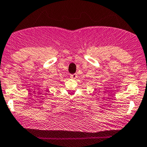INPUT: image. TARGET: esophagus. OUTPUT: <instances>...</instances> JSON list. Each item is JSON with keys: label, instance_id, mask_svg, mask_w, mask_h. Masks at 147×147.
<instances>
[{"label": "esophagus", "instance_id": "obj_1", "mask_svg": "<svg viewBox=\"0 0 147 147\" xmlns=\"http://www.w3.org/2000/svg\"><path fill=\"white\" fill-rule=\"evenodd\" d=\"M70 77L71 78H73V79H75V78H77V74H72V75L70 76Z\"/></svg>", "mask_w": 147, "mask_h": 147}]
</instances>
